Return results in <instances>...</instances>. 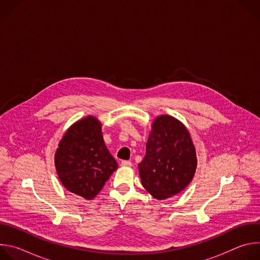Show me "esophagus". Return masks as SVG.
<instances>
[{
	"label": "esophagus",
	"mask_w": 260,
	"mask_h": 260,
	"mask_svg": "<svg viewBox=\"0 0 260 260\" xmlns=\"http://www.w3.org/2000/svg\"><path fill=\"white\" fill-rule=\"evenodd\" d=\"M121 166L122 167H132V162L129 160H122Z\"/></svg>",
	"instance_id": "obj_1"
}]
</instances>
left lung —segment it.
<instances>
[{"mask_svg":"<svg viewBox=\"0 0 260 260\" xmlns=\"http://www.w3.org/2000/svg\"><path fill=\"white\" fill-rule=\"evenodd\" d=\"M196 169V149L186 127L172 116L157 117L139 164L144 188L157 200L169 199L187 186Z\"/></svg>","mask_w":260,"mask_h":260,"instance_id":"1","label":"left lung"}]
</instances>
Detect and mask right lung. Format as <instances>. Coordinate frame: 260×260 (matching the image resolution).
Wrapping results in <instances>:
<instances>
[{
    "label": "right lung",
    "mask_w": 260,
    "mask_h": 260,
    "mask_svg": "<svg viewBox=\"0 0 260 260\" xmlns=\"http://www.w3.org/2000/svg\"><path fill=\"white\" fill-rule=\"evenodd\" d=\"M101 128L92 116L77 121L64 134L55 153V168L63 186L86 200H92L118 168Z\"/></svg>",
    "instance_id": "obj_1"
}]
</instances>
